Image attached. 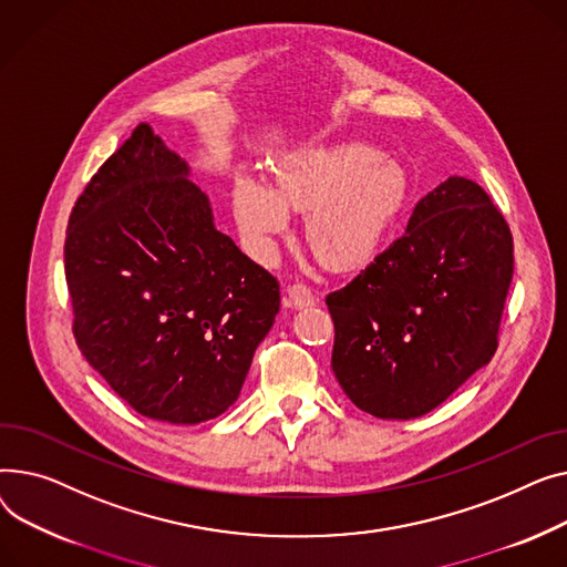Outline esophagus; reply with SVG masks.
Wrapping results in <instances>:
<instances>
[{
	"label": "esophagus",
	"instance_id": "1",
	"mask_svg": "<svg viewBox=\"0 0 567 567\" xmlns=\"http://www.w3.org/2000/svg\"><path fill=\"white\" fill-rule=\"evenodd\" d=\"M284 305L290 307V309H309V307L316 305V295L305 284H295V286L286 288Z\"/></svg>",
	"mask_w": 567,
	"mask_h": 567
}]
</instances>
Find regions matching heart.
<instances>
[{
	"label": "heart",
	"instance_id": "obj_1",
	"mask_svg": "<svg viewBox=\"0 0 567 567\" xmlns=\"http://www.w3.org/2000/svg\"><path fill=\"white\" fill-rule=\"evenodd\" d=\"M410 196L401 164L365 144L305 148L284 155L270 187L249 176L233 183V215L251 251L268 258L288 213L305 215V240L329 270L371 260Z\"/></svg>",
	"mask_w": 567,
	"mask_h": 567
}]
</instances>
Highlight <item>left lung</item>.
I'll use <instances>...</instances> for the list:
<instances>
[{
  "label": "left lung",
  "instance_id": "left-lung-1",
  "mask_svg": "<svg viewBox=\"0 0 567 567\" xmlns=\"http://www.w3.org/2000/svg\"><path fill=\"white\" fill-rule=\"evenodd\" d=\"M513 281L511 228L481 185L451 176L346 288L327 295L331 371L378 419L440 408L496 350Z\"/></svg>",
  "mask_w": 567,
  "mask_h": 567
}]
</instances>
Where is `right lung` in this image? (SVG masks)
<instances>
[{
  "label": "right lung",
  "instance_id": "obj_1",
  "mask_svg": "<svg viewBox=\"0 0 567 567\" xmlns=\"http://www.w3.org/2000/svg\"><path fill=\"white\" fill-rule=\"evenodd\" d=\"M63 262L78 346L130 408L194 425L238 401L279 284L217 230L189 164L148 123L78 198Z\"/></svg>",
  "mask_w": 567,
  "mask_h": 567
}]
</instances>
